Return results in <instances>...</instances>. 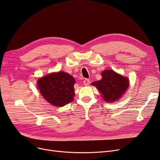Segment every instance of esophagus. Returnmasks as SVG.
Returning a JSON list of instances; mask_svg holds the SVG:
<instances>
[{
  "mask_svg": "<svg viewBox=\"0 0 160 160\" xmlns=\"http://www.w3.org/2000/svg\"><path fill=\"white\" fill-rule=\"evenodd\" d=\"M90 83V80L88 79H85L83 81V85H88Z\"/></svg>",
  "mask_w": 160,
  "mask_h": 160,
  "instance_id": "esophagus-1",
  "label": "esophagus"
}]
</instances>
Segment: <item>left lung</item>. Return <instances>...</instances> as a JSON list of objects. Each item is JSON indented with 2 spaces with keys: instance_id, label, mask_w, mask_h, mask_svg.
<instances>
[{
  "instance_id": "left-lung-1",
  "label": "left lung",
  "mask_w": 160,
  "mask_h": 160,
  "mask_svg": "<svg viewBox=\"0 0 160 160\" xmlns=\"http://www.w3.org/2000/svg\"><path fill=\"white\" fill-rule=\"evenodd\" d=\"M102 79L92 83L101 93L104 101L112 103L118 101L129 87V79L113 70H105L101 72Z\"/></svg>"
}]
</instances>
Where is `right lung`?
Segmentation results:
<instances>
[{"label":"right lung","instance_id":"add662e5","mask_svg":"<svg viewBox=\"0 0 160 160\" xmlns=\"http://www.w3.org/2000/svg\"><path fill=\"white\" fill-rule=\"evenodd\" d=\"M75 83L73 77L59 71L38 79L37 88L48 103L57 107H62L73 101Z\"/></svg>","mask_w":160,"mask_h":160}]
</instances>
